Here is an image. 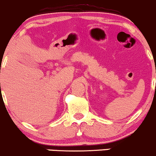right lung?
I'll return each instance as SVG.
<instances>
[{
	"label": "right lung",
	"mask_w": 156,
	"mask_h": 156,
	"mask_svg": "<svg viewBox=\"0 0 156 156\" xmlns=\"http://www.w3.org/2000/svg\"><path fill=\"white\" fill-rule=\"evenodd\" d=\"M0 71H1V69H0ZM0 73H1V72H0Z\"/></svg>",
	"instance_id": "right-lung-1"
}]
</instances>
